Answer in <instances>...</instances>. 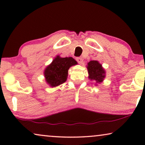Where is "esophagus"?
I'll return each mask as SVG.
<instances>
[{
    "instance_id": "1",
    "label": "esophagus",
    "mask_w": 145,
    "mask_h": 145,
    "mask_svg": "<svg viewBox=\"0 0 145 145\" xmlns=\"http://www.w3.org/2000/svg\"><path fill=\"white\" fill-rule=\"evenodd\" d=\"M76 59L77 62H78L79 64H80V65L82 64V63H83V59L82 58H81V57H77Z\"/></svg>"
}]
</instances>
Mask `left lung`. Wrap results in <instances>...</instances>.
I'll use <instances>...</instances> for the list:
<instances>
[{
  "instance_id": "8db88e82",
  "label": "left lung",
  "mask_w": 145,
  "mask_h": 145,
  "mask_svg": "<svg viewBox=\"0 0 145 145\" xmlns=\"http://www.w3.org/2000/svg\"><path fill=\"white\" fill-rule=\"evenodd\" d=\"M88 78L90 80H94L97 84L102 82L106 77V71L103 68L102 64L98 61H90L87 63Z\"/></svg>"
}]
</instances>
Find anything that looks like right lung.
Listing matches in <instances>:
<instances>
[{
    "instance_id": "right-lung-1",
    "label": "right lung",
    "mask_w": 145,
    "mask_h": 145,
    "mask_svg": "<svg viewBox=\"0 0 145 145\" xmlns=\"http://www.w3.org/2000/svg\"><path fill=\"white\" fill-rule=\"evenodd\" d=\"M76 65L77 62L72 57L63 58L57 55L43 72L47 84L54 88L65 82L68 76L69 68Z\"/></svg>"
}]
</instances>
